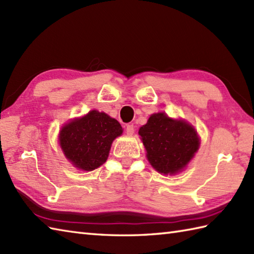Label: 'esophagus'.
<instances>
[{
  "label": "esophagus",
  "mask_w": 254,
  "mask_h": 254,
  "mask_svg": "<svg viewBox=\"0 0 254 254\" xmlns=\"http://www.w3.org/2000/svg\"><path fill=\"white\" fill-rule=\"evenodd\" d=\"M126 132L127 135H132V134L134 133V126L133 124H127V127H126Z\"/></svg>",
  "instance_id": "esophagus-1"
}]
</instances>
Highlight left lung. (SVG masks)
<instances>
[{
    "mask_svg": "<svg viewBox=\"0 0 254 254\" xmlns=\"http://www.w3.org/2000/svg\"><path fill=\"white\" fill-rule=\"evenodd\" d=\"M138 134L147 159L160 174L181 171L198 149L196 131L185 121L172 120L166 113H155L139 127Z\"/></svg>",
    "mask_w": 254,
    "mask_h": 254,
    "instance_id": "left-lung-1",
    "label": "left lung"
}]
</instances>
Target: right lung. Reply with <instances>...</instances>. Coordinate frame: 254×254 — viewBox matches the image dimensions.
I'll return each instance as SVG.
<instances>
[{"instance_id":"1","label":"right lung","mask_w":254,"mask_h":254,"mask_svg":"<svg viewBox=\"0 0 254 254\" xmlns=\"http://www.w3.org/2000/svg\"><path fill=\"white\" fill-rule=\"evenodd\" d=\"M122 127L105 112L93 110L62 127L60 145L65 157L78 169L91 171L105 163Z\"/></svg>"}]
</instances>
